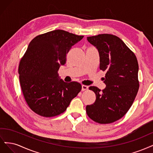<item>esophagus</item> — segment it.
<instances>
[{
	"mask_svg": "<svg viewBox=\"0 0 153 153\" xmlns=\"http://www.w3.org/2000/svg\"><path fill=\"white\" fill-rule=\"evenodd\" d=\"M88 87L86 85H82V91H86L88 90Z\"/></svg>",
	"mask_w": 153,
	"mask_h": 153,
	"instance_id": "obj_1",
	"label": "esophagus"
}]
</instances>
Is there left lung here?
Returning <instances> with one entry per match:
<instances>
[{
  "instance_id": "obj_1",
  "label": "left lung",
  "mask_w": 153,
  "mask_h": 153,
  "mask_svg": "<svg viewBox=\"0 0 153 153\" xmlns=\"http://www.w3.org/2000/svg\"><path fill=\"white\" fill-rule=\"evenodd\" d=\"M87 40L99 53L100 69L106 72V87L102 90L89 88L95 93L96 100L86 106V113L93 121L109 124L124 116L135 100L139 88V64L134 53L116 36L103 33Z\"/></svg>"
}]
</instances>
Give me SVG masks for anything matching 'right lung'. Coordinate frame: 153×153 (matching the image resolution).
Returning a JSON list of instances; mask_svg holds the SVG:
<instances>
[{"mask_svg": "<svg viewBox=\"0 0 153 153\" xmlns=\"http://www.w3.org/2000/svg\"><path fill=\"white\" fill-rule=\"evenodd\" d=\"M63 30L34 37L19 63L23 95L36 114L51 117L64 112L81 90L80 83L59 80L58 71L66 63L67 54L83 38Z\"/></svg>", "mask_w": 153, "mask_h": 153, "instance_id": "add662e5", "label": "right lung"}]
</instances>
